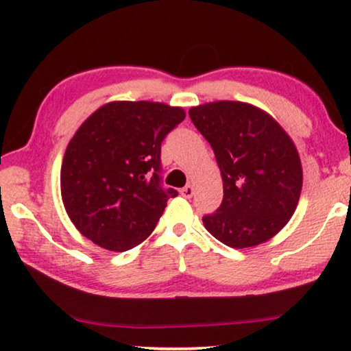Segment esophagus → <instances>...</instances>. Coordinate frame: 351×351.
Returning a JSON list of instances; mask_svg holds the SVG:
<instances>
[{"label": "esophagus", "instance_id": "1", "mask_svg": "<svg viewBox=\"0 0 351 351\" xmlns=\"http://www.w3.org/2000/svg\"><path fill=\"white\" fill-rule=\"evenodd\" d=\"M193 192H195V189H193L192 184H187L186 187H182L181 189V195L184 198H191L193 195Z\"/></svg>", "mask_w": 351, "mask_h": 351}]
</instances>
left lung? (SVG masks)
I'll use <instances>...</instances> for the list:
<instances>
[{"label": "left lung", "instance_id": "1", "mask_svg": "<svg viewBox=\"0 0 351 351\" xmlns=\"http://www.w3.org/2000/svg\"><path fill=\"white\" fill-rule=\"evenodd\" d=\"M189 117L216 156L221 206L203 216L219 241L234 249L273 238L295 213L302 187L296 146L273 117L244 102L192 107Z\"/></svg>", "mask_w": 351, "mask_h": 351}]
</instances>
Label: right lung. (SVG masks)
Segmentation results:
<instances>
[{"label":"right lung","instance_id":"right-lung-1","mask_svg":"<svg viewBox=\"0 0 351 351\" xmlns=\"http://www.w3.org/2000/svg\"><path fill=\"white\" fill-rule=\"evenodd\" d=\"M184 110L159 102H110L83 123L61 165V197L83 237L124 252L153 233L167 200L160 145Z\"/></svg>","mask_w":351,"mask_h":351}]
</instances>
